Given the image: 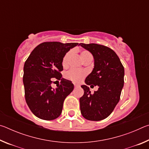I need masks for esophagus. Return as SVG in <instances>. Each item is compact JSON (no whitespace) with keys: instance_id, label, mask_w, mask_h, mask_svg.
Masks as SVG:
<instances>
[{"instance_id":"1","label":"esophagus","mask_w":149,"mask_h":149,"mask_svg":"<svg viewBox=\"0 0 149 149\" xmlns=\"http://www.w3.org/2000/svg\"><path fill=\"white\" fill-rule=\"evenodd\" d=\"M74 87H75V88H76V87H79V85H76V84H74Z\"/></svg>"}]
</instances>
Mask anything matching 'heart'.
<instances>
[{
    "label": "heart",
    "instance_id": "heart-1",
    "mask_svg": "<svg viewBox=\"0 0 149 149\" xmlns=\"http://www.w3.org/2000/svg\"><path fill=\"white\" fill-rule=\"evenodd\" d=\"M72 51H68L66 54L64 55V58L62 60V65L64 66H66L68 63V60L70 58V56H71ZM81 58L83 60H85V59L88 58L92 57L91 54L87 50H83L81 52ZM86 75V72L84 70H71L68 73L66 76L69 79L72 81L74 83H79L81 81L84 77Z\"/></svg>",
    "mask_w": 149,
    "mask_h": 149
}]
</instances>
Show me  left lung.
<instances>
[{
	"label": "left lung",
	"mask_w": 149,
	"mask_h": 149,
	"mask_svg": "<svg viewBox=\"0 0 149 149\" xmlns=\"http://www.w3.org/2000/svg\"><path fill=\"white\" fill-rule=\"evenodd\" d=\"M79 45L94 58V68L85 80L86 85L81 86L84 90L79 99L81 113L88 120H104L120 100L124 84V68L116 53L110 48L95 43ZM92 84L99 87L93 94L87 86Z\"/></svg>",
	"instance_id": "8db88e82"
}]
</instances>
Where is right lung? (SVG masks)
Masks as SVG:
<instances>
[{"label":"right lung","mask_w":149,"mask_h":149,"mask_svg":"<svg viewBox=\"0 0 149 149\" xmlns=\"http://www.w3.org/2000/svg\"><path fill=\"white\" fill-rule=\"evenodd\" d=\"M77 42H45L33 49L25 62L23 82L27 104L40 119L52 120L61 114L63 103L74 90L71 81L62 77V60ZM61 81L56 89L51 87L52 78Z\"/></svg>","instance_id":"add662e5"}]
</instances>
